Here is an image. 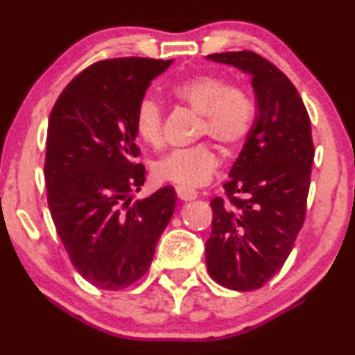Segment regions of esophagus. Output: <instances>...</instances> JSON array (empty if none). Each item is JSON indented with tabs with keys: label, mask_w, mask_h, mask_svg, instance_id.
I'll return each mask as SVG.
<instances>
[{
	"label": "esophagus",
	"mask_w": 355,
	"mask_h": 355,
	"mask_svg": "<svg viewBox=\"0 0 355 355\" xmlns=\"http://www.w3.org/2000/svg\"><path fill=\"white\" fill-rule=\"evenodd\" d=\"M177 197L183 202H190V200H195V198L198 197V193L195 190L185 189V187H177Z\"/></svg>",
	"instance_id": "1"
}]
</instances>
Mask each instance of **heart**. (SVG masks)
<instances>
[{"label": "heart", "instance_id": "heart-1", "mask_svg": "<svg viewBox=\"0 0 355 355\" xmlns=\"http://www.w3.org/2000/svg\"><path fill=\"white\" fill-rule=\"evenodd\" d=\"M170 95L178 103L200 113L197 137H210L232 153L245 144L255 123L254 100L242 88L232 87L218 75H195L175 83ZM137 137L152 148L164 145V110L145 98L135 113ZM218 168V157L207 144L170 152L155 165V177L185 189H198L211 180Z\"/></svg>", "mask_w": 355, "mask_h": 355}]
</instances>
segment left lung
<instances>
[{"label":"left lung","mask_w":355,"mask_h":355,"mask_svg":"<svg viewBox=\"0 0 355 355\" xmlns=\"http://www.w3.org/2000/svg\"><path fill=\"white\" fill-rule=\"evenodd\" d=\"M250 73L257 116L225 197L210 202L211 235L205 243L209 274L230 291L263 287L282 268L304 225L313 141L311 118L292 81L254 51L209 55Z\"/></svg>","instance_id":"1"}]
</instances>
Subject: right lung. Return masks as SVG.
<instances>
[{"mask_svg": "<svg viewBox=\"0 0 355 355\" xmlns=\"http://www.w3.org/2000/svg\"><path fill=\"white\" fill-rule=\"evenodd\" d=\"M172 61H96L64 87L50 113L48 207L71 263L101 291H123L148 272L173 215L170 185L145 200L130 198L145 183V166L137 162V108Z\"/></svg>", "mask_w": 355, "mask_h": 355, "instance_id": "obj_1", "label": "right lung"}]
</instances>
